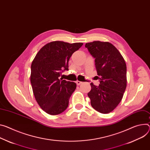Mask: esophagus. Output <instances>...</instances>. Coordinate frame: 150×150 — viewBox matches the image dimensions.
<instances>
[{
	"label": "esophagus",
	"instance_id": "1",
	"mask_svg": "<svg viewBox=\"0 0 150 150\" xmlns=\"http://www.w3.org/2000/svg\"><path fill=\"white\" fill-rule=\"evenodd\" d=\"M76 84H77L78 86H79V85L82 84L83 82H81V81H76Z\"/></svg>",
	"mask_w": 150,
	"mask_h": 150
}]
</instances>
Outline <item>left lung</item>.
<instances>
[{"mask_svg": "<svg viewBox=\"0 0 150 150\" xmlns=\"http://www.w3.org/2000/svg\"><path fill=\"white\" fill-rule=\"evenodd\" d=\"M95 59L100 79L98 86L91 83L88 93L91 105L102 114L112 112L122 100L127 86L126 64L119 51L111 43L97 40L86 44Z\"/></svg>", "mask_w": 150, "mask_h": 150, "instance_id": "left-lung-1", "label": "left lung"}]
</instances>
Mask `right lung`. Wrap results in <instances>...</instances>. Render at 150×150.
Returning <instances> with one entry per match:
<instances>
[{
	"label": "right lung",
	"mask_w": 150,
	"mask_h": 150,
	"mask_svg": "<svg viewBox=\"0 0 150 150\" xmlns=\"http://www.w3.org/2000/svg\"><path fill=\"white\" fill-rule=\"evenodd\" d=\"M83 45L52 41L40 48L32 61L30 82L33 94L38 105L47 114L58 115L68 106L76 84L60 80L59 76L63 70H69L70 57Z\"/></svg>",
	"instance_id": "add662e5"
}]
</instances>
